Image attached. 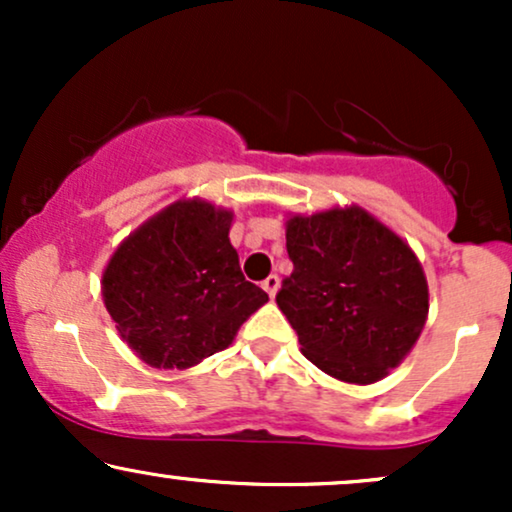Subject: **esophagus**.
<instances>
[{
  "mask_svg": "<svg viewBox=\"0 0 512 512\" xmlns=\"http://www.w3.org/2000/svg\"><path fill=\"white\" fill-rule=\"evenodd\" d=\"M262 289L269 293V298H274V296H276V291H279V276H276V274H269L267 279L262 281Z\"/></svg>",
  "mask_w": 512,
  "mask_h": 512,
  "instance_id": "esophagus-1",
  "label": "esophagus"
}]
</instances>
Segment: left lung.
<instances>
[{
    "mask_svg": "<svg viewBox=\"0 0 512 512\" xmlns=\"http://www.w3.org/2000/svg\"><path fill=\"white\" fill-rule=\"evenodd\" d=\"M293 272L276 293L303 356L332 378L368 385L424 330L428 286L409 245L363 209L286 223Z\"/></svg>",
    "mask_w": 512,
    "mask_h": 512,
    "instance_id": "left-lung-1",
    "label": "left lung"
}]
</instances>
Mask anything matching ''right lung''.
Listing matches in <instances>:
<instances>
[{"mask_svg":"<svg viewBox=\"0 0 512 512\" xmlns=\"http://www.w3.org/2000/svg\"><path fill=\"white\" fill-rule=\"evenodd\" d=\"M231 211L175 202L134 231L103 274L117 332L154 368H190L233 342L269 296L245 281Z\"/></svg>","mask_w":512,"mask_h":512,"instance_id":"1","label":"right lung"}]
</instances>
